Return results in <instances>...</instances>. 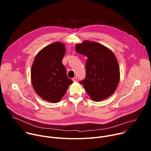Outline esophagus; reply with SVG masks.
<instances>
[{"label":"esophagus","mask_w":151,"mask_h":151,"mask_svg":"<svg viewBox=\"0 0 151 151\" xmlns=\"http://www.w3.org/2000/svg\"><path fill=\"white\" fill-rule=\"evenodd\" d=\"M72 81L73 82H76L77 81V78L76 77H74L73 78H72Z\"/></svg>","instance_id":"34e87169"}]
</instances>
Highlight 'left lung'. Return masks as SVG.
Listing matches in <instances>:
<instances>
[{
	"label": "left lung",
	"instance_id": "left-lung-1",
	"mask_svg": "<svg viewBox=\"0 0 151 151\" xmlns=\"http://www.w3.org/2000/svg\"><path fill=\"white\" fill-rule=\"evenodd\" d=\"M75 46L77 53L87 57L86 77L80 83L94 101L109 97L116 90L120 79L119 64L115 54L99 43L88 40Z\"/></svg>",
	"mask_w": 151,
	"mask_h": 151
}]
</instances>
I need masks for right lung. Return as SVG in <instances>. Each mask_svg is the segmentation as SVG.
Here are the masks:
<instances>
[{
  "mask_svg": "<svg viewBox=\"0 0 151 151\" xmlns=\"http://www.w3.org/2000/svg\"><path fill=\"white\" fill-rule=\"evenodd\" d=\"M65 53L64 44L55 42L42 49L34 59L32 83L37 94L47 101L59 102L73 83L62 63Z\"/></svg>",
  "mask_w": 151,
  "mask_h": 151,
  "instance_id": "obj_1",
  "label": "right lung"
}]
</instances>
